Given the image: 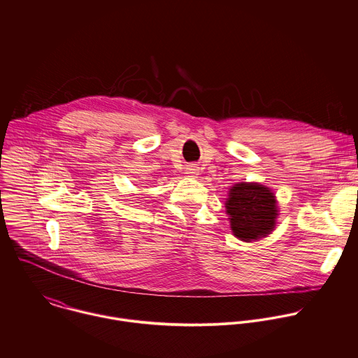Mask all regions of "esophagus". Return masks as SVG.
<instances>
[{"instance_id":"34e87169","label":"esophagus","mask_w":358,"mask_h":358,"mask_svg":"<svg viewBox=\"0 0 358 358\" xmlns=\"http://www.w3.org/2000/svg\"><path fill=\"white\" fill-rule=\"evenodd\" d=\"M186 173H187L189 176H192V178H196V176L200 173V168H199L196 164H192V165H189V166L186 168Z\"/></svg>"}]
</instances>
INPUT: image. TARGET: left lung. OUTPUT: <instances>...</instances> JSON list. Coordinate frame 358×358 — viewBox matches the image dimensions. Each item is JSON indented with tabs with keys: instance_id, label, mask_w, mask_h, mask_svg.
Instances as JSON below:
<instances>
[{
	"instance_id": "8db88e82",
	"label": "left lung",
	"mask_w": 358,
	"mask_h": 358,
	"mask_svg": "<svg viewBox=\"0 0 358 358\" xmlns=\"http://www.w3.org/2000/svg\"><path fill=\"white\" fill-rule=\"evenodd\" d=\"M236 238L251 241L269 235L276 224L278 206L269 187L259 183H236L225 203Z\"/></svg>"
}]
</instances>
